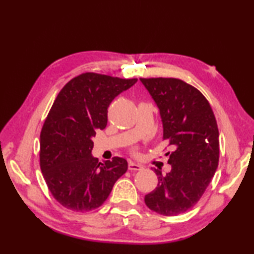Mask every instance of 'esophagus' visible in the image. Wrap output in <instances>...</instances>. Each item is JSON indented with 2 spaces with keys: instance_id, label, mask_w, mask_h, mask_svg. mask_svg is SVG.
Instances as JSON below:
<instances>
[{
  "instance_id": "esophagus-1",
  "label": "esophagus",
  "mask_w": 254,
  "mask_h": 254,
  "mask_svg": "<svg viewBox=\"0 0 254 254\" xmlns=\"http://www.w3.org/2000/svg\"><path fill=\"white\" fill-rule=\"evenodd\" d=\"M141 169H143V167L141 166V165H139V163H135V162H133V161L128 162V170L136 171V170H141Z\"/></svg>"
}]
</instances>
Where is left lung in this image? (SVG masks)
<instances>
[{
  "label": "left lung",
  "mask_w": 254,
  "mask_h": 254,
  "mask_svg": "<svg viewBox=\"0 0 254 254\" xmlns=\"http://www.w3.org/2000/svg\"><path fill=\"white\" fill-rule=\"evenodd\" d=\"M156 102L168 140L171 170L154 169L158 186L145 195L148 207L173 216L191 208L208 187L220 158L218 128L208 101L194 86L177 78H140Z\"/></svg>",
  "instance_id": "left-lung-1"
}]
</instances>
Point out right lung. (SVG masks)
Returning <instances> with one entry per match:
<instances>
[{"label":"right lung","instance_id":"add662e5","mask_svg":"<svg viewBox=\"0 0 254 254\" xmlns=\"http://www.w3.org/2000/svg\"><path fill=\"white\" fill-rule=\"evenodd\" d=\"M85 72L64 86L40 134V168L58 203L76 212H88L104 203L127 161L94 158L93 137L107 124V107L119 94L136 83Z\"/></svg>","mask_w":254,"mask_h":254}]
</instances>
